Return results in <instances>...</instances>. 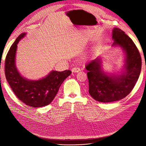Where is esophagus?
Listing matches in <instances>:
<instances>
[{
  "label": "esophagus",
  "mask_w": 146,
  "mask_h": 146,
  "mask_svg": "<svg viewBox=\"0 0 146 146\" xmlns=\"http://www.w3.org/2000/svg\"><path fill=\"white\" fill-rule=\"evenodd\" d=\"M80 70V69L78 67H74L72 69V72H78Z\"/></svg>",
  "instance_id": "1"
}]
</instances>
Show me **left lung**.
Here are the masks:
<instances>
[{
	"mask_svg": "<svg viewBox=\"0 0 146 146\" xmlns=\"http://www.w3.org/2000/svg\"><path fill=\"white\" fill-rule=\"evenodd\" d=\"M113 46H121L125 52V71L119 76L110 77L101 70V60L98 57L86 66L88 70L89 93L100 102L121 100L130 94L138 81L141 70V57L132 39L122 30H113Z\"/></svg>",
	"mask_w": 146,
	"mask_h": 146,
	"instance_id": "left-lung-1",
	"label": "left lung"
}]
</instances>
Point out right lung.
<instances>
[{
  "label": "right lung",
  "instance_id": "right-lung-1",
  "mask_svg": "<svg viewBox=\"0 0 146 146\" xmlns=\"http://www.w3.org/2000/svg\"><path fill=\"white\" fill-rule=\"evenodd\" d=\"M25 35L21 33L8 50L5 61V74L7 82L16 96L27 105L35 108L50 104L54 100L61 84L72 73L71 70L62 72L53 70L39 80H28L22 77L15 66L17 44Z\"/></svg>",
  "mask_w": 146,
  "mask_h": 146
}]
</instances>
